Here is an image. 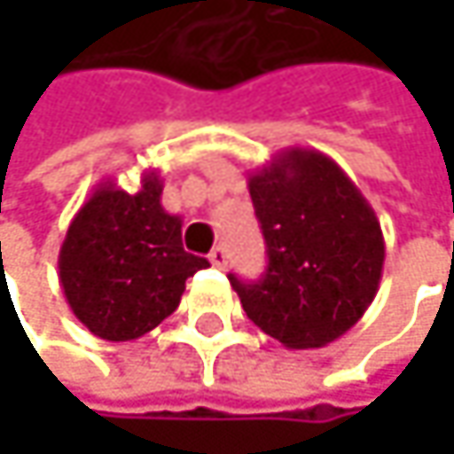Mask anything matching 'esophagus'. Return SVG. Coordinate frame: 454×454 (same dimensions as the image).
Wrapping results in <instances>:
<instances>
[{"label":"esophagus","instance_id":"obj_1","mask_svg":"<svg viewBox=\"0 0 454 454\" xmlns=\"http://www.w3.org/2000/svg\"><path fill=\"white\" fill-rule=\"evenodd\" d=\"M210 262L215 265V268H226V262H228V252H226V247L223 244H218L213 252H210Z\"/></svg>","mask_w":454,"mask_h":454}]
</instances>
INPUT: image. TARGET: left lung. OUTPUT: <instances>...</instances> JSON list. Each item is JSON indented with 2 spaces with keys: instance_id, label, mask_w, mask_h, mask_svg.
I'll return each instance as SVG.
<instances>
[{
  "instance_id": "left-lung-1",
  "label": "left lung",
  "mask_w": 454,
  "mask_h": 454,
  "mask_svg": "<svg viewBox=\"0 0 454 454\" xmlns=\"http://www.w3.org/2000/svg\"><path fill=\"white\" fill-rule=\"evenodd\" d=\"M268 270L228 276L247 317L286 349H317L371 308L384 273L381 223L355 181L323 152L289 146L249 173Z\"/></svg>"
}]
</instances>
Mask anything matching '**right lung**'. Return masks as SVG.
<instances>
[{
    "label": "right lung",
    "mask_w": 454,
    "mask_h": 454,
    "mask_svg": "<svg viewBox=\"0 0 454 454\" xmlns=\"http://www.w3.org/2000/svg\"><path fill=\"white\" fill-rule=\"evenodd\" d=\"M157 170L141 173V189L102 181L70 221L59 247V286L94 336L131 341L170 316L186 278L207 268L181 241V218L165 213Z\"/></svg>",
    "instance_id": "add662e5"
}]
</instances>
